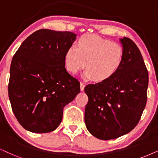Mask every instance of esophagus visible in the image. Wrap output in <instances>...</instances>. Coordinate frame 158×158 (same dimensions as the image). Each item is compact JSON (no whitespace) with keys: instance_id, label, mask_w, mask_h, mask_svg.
Masks as SVG:
<instances>
[{"instance_id":"1","label":"esophagus","mask_w":158,"mask_h":158,"mask_svg":"<svg viewBox=\"0 0 158 158\" xmlns=\"http://www.w3.org/2000/svg\"><path fill=\"white\" fill-rule=\"evenodd\" d=\"M84 88H85V84L83 83H81V91H83L84 90Z\"/></svg>"}]
</instances>
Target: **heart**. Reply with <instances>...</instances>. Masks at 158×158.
Listing matches in <instances>:
<instances>
[{"label":"heart","mask_w":158,"mask_h":158,"mask_svg":"<svg viewBox=\"0 0 158 158\" xmlns=\"http://www.w3.org/2000/svg\"><path fill=\"white\" fill-rule=\"evenodd\" d=\"M124 58L123 48L119 44L95 34H85L80 37L77 47L73 45L67 50L64 65L72 74L77 73L86 66L84 78L105 83L118 73Z\"/></svg>","instance_id":"obj_1"}]
</instances>
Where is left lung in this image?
Instances as JSON below:
<instances>
[{"instance_id": "8db88e82", "label": "left lung", "mask_w": 158, "mask_h": 158, "mask_svg": "<svg viewBox=\"0 0 158 158\" xmlns=\"http://www.w3.org/2000/svg\"><path fill=\"white\" fill-rule=\"evenodd\" d=\"M124 52L122 67L105 83L89 84L85 123L101 140L117 139L137 125L147 100L149 75L141 52L129 38L120 39Z\"/></svg>"}]
</instances>
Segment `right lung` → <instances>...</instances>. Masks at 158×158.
Returning <instances> with one entry per match:
<instances>
[{
  "label": "right lung",
  "instance_id": "right-lung-1",
  "mask_svg": "<svg viewBox=\"0 0 158 158\" xmlns=\"http://www.w3.org/2000/svg\"><path fill=\"white\" fill-rule=\"evenodd\" d=\"M77 35L40 29L21 44L11 61L9 97L19 123L32 133L53 131L63 110L79 94L80 82L64 65Z\"/></svg>",
  "mask_w": 158,
  "mask_h": 158
}]
</instances>
